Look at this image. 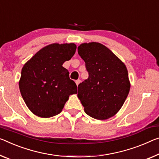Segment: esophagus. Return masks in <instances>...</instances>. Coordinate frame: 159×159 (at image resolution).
Masks as SVG:
<instances>
[{
	"label": "esophagus",
	"instance_id": "obj_1",
	"mask_svg": "<svg viewBox=\"0 0 159 159\" xmlns=\"http://www.w3.org/2000/svg\"><path fill=\"white\" fill-rule=\"evenodd\" d=\"M80 80H75V84H76L77 86H78V85H79V84H80Z\"/></svg>",
	"mask_w": 159,
	"mask_h": 159
}]
</instances>
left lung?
<instances>
[{"label":"left lung","mask_w":159,"mask_h":159,"mask_svg":"<svg viewBox=\"0 0 159 159\" xmlns=\"http://www.w3.org/2000/svg\"><path fill=\"white\" fill-rule=\"evenodd\" d=\"M78 53L89 74L78 86V98L88 115L98 120L109 119L119 112L129 94L127 67L99 42L82 43Z\"/></svg>","instance_id":"1"}]
</instances>
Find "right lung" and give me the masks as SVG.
<instances>
[{
  "instance_id": "1",
  "label": "right lung",
  "mask_w": 159,
  "mask_h": 159,
  "mask_svg": "<svg viewBox=\"0 0 159 159\" xmlns=\"http://www.w3.org/2000/svg\"><path fill=\"white\" fill-rule=\"evenodd\" d=\"M74 43H54L37 52L22 67L19 88L29 110L37 117L49 118L62 111L77 86L62 66L74 56Z\"/></svg>"
}]
</instances>
